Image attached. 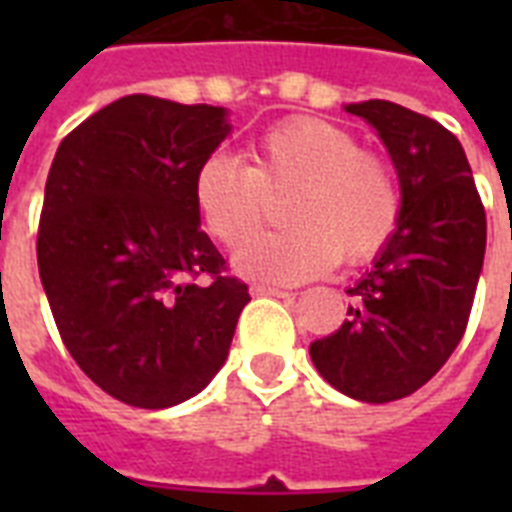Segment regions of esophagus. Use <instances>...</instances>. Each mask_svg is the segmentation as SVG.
<instances>
[{"mask_svg": "<svg viewBox=\"0 0 512 512\" xmlns=\"http://www.w3.org/2000/svg\"><path fill=\"white\" fill-rule=\"evenodd\" d=\"M252 292H255V295H265V297H292V292H284V289H279V287H268V284H255V287H252Z\"/></svg>", "mask_w": 512, "mask_h": 512, "instance_id": "34e87169", "label": "esophagus"}]
</instances>
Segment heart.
Wrapping results in <instances>:
<instances>
[{
  "label": "heart",
  "instance_id": "b5f03b06",
  "mask_svg": "<svg viewBox=\"0 0 512 512\" xmlns=\"http://www.w3.org/2000/svg\"><path fill=\"white\" fill-rule=\"evenodd\" d=\"M255 167L212 154L193 175V201L207 231L239 247L262 224L268 195L295 192L292 232L264 234L236 252V268L260 281L313 279L342 263L361 265L393 239L404 193L390 159L324 119H289L260 135Z\"/></svg>",
  "mask_w": 512,
  "mask_h": 512
}]
</instances>
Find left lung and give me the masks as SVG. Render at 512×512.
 <instances>
[{"mask_svg":"<svg viewBox=\"0 0 512 512\" xmlns=\"http://www.w3.org/2000/svg\"><path fill=\"white\" fill-rule=\"evenodd\" d=\"M372 124L401 180L393 239L348 289L335 335L311 342L324 380L366 404L412 396L460 345L486 252V212L460 140L390 100L350 103Z\"/></svg>","mask_w":512,"mask_h":512,"instance_id":"1","label":"left lung"}]
</instances>
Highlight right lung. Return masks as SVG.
I'll return each mask as SVG.
<instances>
[{
	"label": "right lung",
	"instance_id": "add662e5",
	"mask_svg": "<svg viewBox=\"0 0 512 512\" xmlns=\"http://www.w3.org/2000/svg\"><path fill=\"white\" fill-rule=\"evenodd\" d=\"M228 111L127 95L68 132L36 236L44 295L87 377L140 409L207 388L225 364L244 281L201 231L193 175Z\"/></svg>",
	"mask_w": 512,
	"mask_h": 512
}]
</instances>
